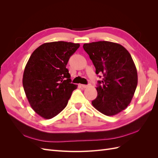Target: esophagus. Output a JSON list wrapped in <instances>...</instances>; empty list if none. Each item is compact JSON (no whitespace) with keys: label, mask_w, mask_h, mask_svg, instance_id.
<instances>
[{"label":"esophagus","mask_w":158,"mask_h":158,"mask_svg":"<svg viewBox=\"0 0 158 158\" xmlns=\"http://www.w3.org/2000/svg\"><path fill=\"white\" fill-rule=\"evenodd\" d=\"M81 86H82L83 88H86L88 87V85H85V84H81Z\"/></svg>","instance_id":"esophagus-1"}]
</instances>
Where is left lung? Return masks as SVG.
Instances as JSON below:
<instances>
[{"mask_svg":"<svg viewBox=\"0 0 158 158\" xmlns=\"http://www.w3.org/2000/svg\"><path fill=\"white\" fill-rule=\"evenodd\" d=\"M83 48L92 60L95 73L103 75L98 82V96L92 106L107 116L121 112L131 103L138 84L131 54L121 45L106 41L85 44Z\"/></svg>","mask_w":158,"mask_h":158,"instance_id":"obj_1","label":"left lung"}]
</instances>
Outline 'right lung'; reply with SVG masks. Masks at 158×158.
Here are the masks:
<instances>
[{
	"label": "right lung",
	"mask_w": 158,
	"mask_h": 158,
	"mask_svg": "<svg viewBox=\"0 0 158 158\" xmlns=\"http://www.w3.org/2000/svg\"><path fill=\"white\" fill-rule=\"evenodd\" d=\"M79 44L55 41L42 44L32 52L23 74V87L31 108L45 119L67 106L77 85L71 83L66 68Z\"/></svg>",
	"instance_id": "1"
}]
</instances>
